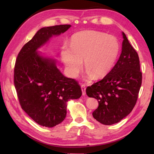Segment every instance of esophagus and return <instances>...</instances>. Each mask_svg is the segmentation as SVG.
Masks as SVG:
<instances>
[{"label": "esophagus", "instance_id": "esophagus-1", "mask_svg": "<svg viewBox=\"0 0 154 154\" xmlns=\"http://www.w3.org/2000/svg\"><path fill=\"white\" fill-rule=\"evenodd\" d=\"M81 91H82V94L83 95L85 96L86 94V88H85V85H81Z\"/></svg>", "mask_w": 154, "mask_h": 154}]
</instances>
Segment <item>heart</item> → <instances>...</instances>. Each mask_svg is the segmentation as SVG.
Segmentation results:
<instances>
[{
	"instance_id": "obj_1",
	"label": "heart",
	"mask_w": 154,
	"mask_h": 154,
	"mask_svg": "<svg viewBox=\"0 0 154 154\" xmlns=\"http://www.w3.org/2000/svg\"><path fill=\"white\" fill-rule=\"evenodd\" d=\"M120 51V44L113 35L94 30L78 32L71 38L70 48H61V58L71 77H77L83 69L87 77H105L112 69Z\"/></svg>"
}]
</instances>
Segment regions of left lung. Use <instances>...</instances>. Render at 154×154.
<instances>
[{
  "label": "left lung",
  "instance_id": "8db88e82",
  "mask_svg": "<svg viewBox=\"0 0 154 154\" xmlns=\"http://www.w3.org/2000/svg\"><path fill=\"white\" fill-rule=\"evenodd\" d=\"M122 35V52L117 63L102 80L86 89L87 96L99 102L93 118L104 125L119 122L131 112L142 85L138 55L125 34Z\"/></svg>",
  "mask_w": 154,
  "mask_h": 154
}]
</instances>
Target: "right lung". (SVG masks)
Listing matches in <instances>:
<instances>
[{
  "instance_id": "add662e5",
  "label": "right lung",
  "mask_w": 154,
  "mask_h": 154,
  "mask_svg": "<svg viewBox=\"0 0 154 154\" xmlns=\"http://www.w3.org/2000/svg\"><path fill=\"white\" fill-rule=\"evenodd\" d=\"M71 26L42 28L23 46L16 61L14 82L22 109L37 124L48 128L63 122L67 102L79 99L82 91L75 79L61 73L55 59L38 50Z\"/></svg>"
}]
</instances>
